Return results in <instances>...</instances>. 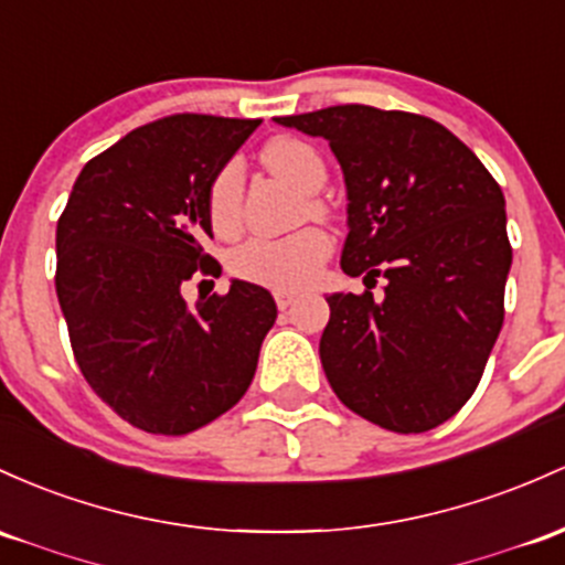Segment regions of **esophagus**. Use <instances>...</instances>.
Here are the masks:
<instances>
[{"label":"esophagus","instance_id":"34e87169","mask_svg":"<svg viewBox=\"0 0 565 565\" xmlns=\"http://www.w3.org/2000/svg\"><path fill=\"white\" fill-rule=\"evenodd\" d=\"M273 297H276V306L284 311V308H289L297 300V292H292V289H276Z\"/></svg>","mask_w":565,"mask_h":565}]
</instances>
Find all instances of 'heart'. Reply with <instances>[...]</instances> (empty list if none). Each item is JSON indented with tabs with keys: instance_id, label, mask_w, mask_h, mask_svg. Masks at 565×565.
<instances>
[{
	"instance_id": "b5f03b06",
	"label": "heart",
	"mask_w": 565,
	"mask_h": 565,
	"mask_svg": "<svg viewBox=\"0 0 565 565\" xmlns=\"http://www.w3.org/2000/svg\"><path fill=\"white\" fill-rule=\"evenodd\" d=\"M263 166L284 182L302 192H316L324 184L327 166L321 152L297 136H276L259 152ZM241 166L231 160L214 173L206 190V216L216 235H233L241 225ZM311 212L321 214V201L311 198ZM330 238L316 227L281 235V238H252L231 254L235 278L263 284L273 289H292L311 281L319 265L330 257Z\"/></svg>"
}]
</instances>
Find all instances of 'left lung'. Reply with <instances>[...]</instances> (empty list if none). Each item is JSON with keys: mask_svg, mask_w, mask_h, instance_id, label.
<instances>
[{"mask_svg": "<svg viewBox=\"0 0 565 565\" xmlns=\"http://www.w3.org/2000/svg\"><path fill=\"white\" fill-rule=\"evenodd\" d=\"M324 136L349 190L340 268L362 295H330L321 367L349 411L396 434L429 431L467 405L504 321L512 265L504 195L437 120L340 104L276 117ZM383 275L381 298L369 289Z\"/></svg>", "mask_w": 565, "mask_h": 565, "instance_id": "obj_1", "label": "left lung"}]
</instances>
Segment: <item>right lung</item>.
Returning <instances> with one entry per match:
<instances>
[{
    "label": "right lung",
    "mask_w": 565,
    "mask_h": 565,
    "mask_svg": "<svg viewBox=\"0 0 565 565\" xmlns=\"http://www.w3.org/2000/svg\"><path fill=\"white\" fill-rule=\"evenodd\" d=\"M259 120L169 115L85 163L55 231V292L88 386L150 434H190L249 388L276 321L268 289L182 297L220 276L203 241L209 182Z\"/></svg>",
    "instance_id": "add662e5"
}]
</instances>
